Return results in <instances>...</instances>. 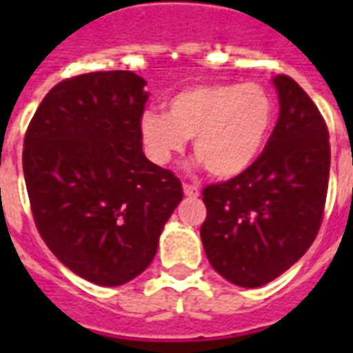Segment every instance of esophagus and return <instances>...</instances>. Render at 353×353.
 I'll list each match as a JSON object with an SVG mask.
<instances>
[{"instance_id":"34e87169","label":"esophagus","mask_w":353,"mask_h":353,"mask_svg":"<svg viewBox=\"0 0 353 353\" xmlns=\"http://www.w3.org/2000/svg\"><path fill=\"white\" fill-rule=\"evenodd\" d=\"M183 192L187 196H191V199H196L200 194V189L196 185H191V183H183Z\"/></svg>"}]
</instances>
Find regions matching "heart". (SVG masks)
Returning a JSON list of instances; mask_svg holds the SVG:
<instances>
[{
  "instance_id": "obj_1",
  "label": "heart",
  "mask_w": 353,
  "mask_h": 353,
  "mask_svg": "<svg viewBox=\"0 0 353 353\" xmlns=\"http://www.w3.org/2000/svg\"><path fill=\"white\" fill-rule=\"evenodd\" d=\"M272 113V98L261 85L202 83L177 92L168 115L145 111L139 134L157 164H168L194 138V153L212 176L234 177L261 153Z\"/></svg>"
}]
</instances>
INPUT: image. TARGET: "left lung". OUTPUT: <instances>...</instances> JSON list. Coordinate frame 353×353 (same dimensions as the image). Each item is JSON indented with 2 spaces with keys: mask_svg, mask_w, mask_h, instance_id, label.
Masks as SVG:
<instances>
[{
  "mask_svg": "<svg viewBox=\"0 0 353 353\" xmlns=\"http://www.w3.org/2000/svg\"><path fill=\"white\" fill-rule=\"evenodd\" d=\"M280 117L263 153L229 181L204 187L200 238L225 280L261 288L303 257L325 210L331 145L323 117L288 75L274 79Z\"/></svg>",
  "mask_w": 353,
  "mask_h": 353,
  "instance_id": "obj_1",
  "label": "left lung"
}]
</instances>
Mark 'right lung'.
I'll list each match as a JSON object with an SVG mask.
<instances>
[{"instance_id":"right-lung-1","label":"right lung","mask_w":353,"mask_h":353,"mask_svg":"<svg viewBox=\"0 0 353 353\" xmlns=\"http://www.w3.org/2000/svg\"><path fill=\"white\" fill-rule=\"evenodd\" d=\"M143 87L132 72L60 81L24 136L35 227L60 263L98 285H123L151 265L162 227L183 199L174 172L141 151Z\"/></svg>"}]
</instances>
